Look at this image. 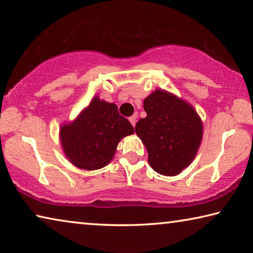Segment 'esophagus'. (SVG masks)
Wrapping results in <instances>:
<instances>
[{"label":"esophagus","instance_id":"34e87169","mask_svg":"<svg viewBox=\"0 0 253 253\" xmlns=\"http://www.w3.org/2000/svg\"><path fill=\"white\" fill-rule=\"evenodd\" d=\"M136 118H137V116H136V115H133L131 117H129V122L133 126H135V124H136Z\"/></svg>","mask_w":253,"mask_h":253}]
</instances>
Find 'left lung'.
I'll return each mask as SVG.
<instances>
[{
	"label": "left lung",
	"mask_w": 253,
	"mask_h": 253,
	"mask_svg": "<svg viewBox=\"0 0 253 253\" xmlns=\"http://www.w3.org/2000/svg\"><path fill=\"white\" fill-rule=\"evenodd\" d=\"M147 116L135 131L145 145L152 169L177 175L195 159L203 137V125L190 105L162 90L144 100Z\"/></svg>",
	"instance_id": "1"
}]
</instances>
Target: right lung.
I'll return each mask as SVG.
<instances>
[{
  "label": "right lung",
  "instance_id": "1",
  "mask_svg": "<svg viewBox=\"0 0 253 253\" xmlns=\"http://www.w3.org/2000/svg\"><path fill=\"white\" fill-rule=\"evenodd\" d=\"M133 133L134 127L115 103L94 98L73 124L61 128V141L75 167L97 170L111 161L120 139Z\"/></svg>",
  "mask_w": 253,
  "mask_h": 253
}]
</instances>
